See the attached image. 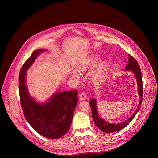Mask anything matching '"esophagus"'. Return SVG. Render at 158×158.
Wrapping results in <instances>:
<instances>
[{
	"mask_svg": "<svg viewBox=\"0 0 158 158\" xmlns=\"http://www.w3.org/2000/svg\"><path fill=\"white\" fill-rule=\"evenodd\" d=\"M86 98V94L83 92L81 93V94L79 95V99L81 100H85Z\"/></svg>",
	"mask_w": 158,
	"mask_h": 158,
	"instance_id": "obj_1",
	"label": "esophagus"
}]
</instances>
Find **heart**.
I'll return each instance as SVG.
<instances>
[{
	"label": "heart",
	"instance_id": "1",
	"mask_svg": "<svg viewBox=\"0 0 158 158\" xmlns=\"http://www.w3.org/2000/svg\"><path fill=\"white\" fill-rule=\"evenodd\" d=\"M100 60L101 57L99 56H94L86 61L83 63L82 64H81L79 66V69L82 72L86 71L89 68H92L97 65ZM108 68L109 64L107 62L104 61L100 63L92 72L90 75L91 81L95 84H98L99 83L101 82L104 80L107 73ZM72 76L76 79L79 78V75L76 72H73L72 73Z\"/></svg>",
	"mask_w": 158,
	"mask_h": 158
}]
</instances>
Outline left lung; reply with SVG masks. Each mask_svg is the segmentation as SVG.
<instances>
[{
  "instance_id": "obj_1",
  "label": "left lung",
  "mask_w": 158,
  "mask_h": 158,
  "mask_svg": "<svg viewBox=\"0 0 158 158\" xmlns=\"http://www.w3.org/2000/svg\"><path fill=\"white\" fill-rule=\"evenodd\" d=\"M126 70H131L133 73L135 74V78L137 79V85H138V92L139 95L140 96V102L139 106L135 110V113H134L130 117H129L125 121L118 123H110L104 120L102 118H100L98 115L97 107V100L95 98L91 99L89 101L92 118L95 126L99 128L101 131L105 133H113L115 131H120L121 129L126 127L128 123L133 119L136 114L139 111L140 107L142 102V97H143V83H142V72L141 69L140 68L139 64L135 59L131 56L130 54L128 55V63L126 66Z\"/></svg>"
}]
</instances>
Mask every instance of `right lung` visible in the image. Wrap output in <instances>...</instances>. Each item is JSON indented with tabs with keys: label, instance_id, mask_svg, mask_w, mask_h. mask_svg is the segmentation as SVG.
Returning a JSON list of instances; mask_svg holds the SVG:
<instances>
[{
	"label": "right lung",
	"instance_id": "1",
	"mask_svg": "<svg viewBox=\"0 0 158 158\" xmlns=\"http://www.w3.org/2000/svg\"><path fill=\"white\" fill-rule=\"evenodd\" d=\"M44 51H34L23 64L19 75V92L23 115L31 127L40 135L56 139L64 135L70 127L78 101L77 91L55 93L44 104L38 103L31 97L25 82L26 71L40 53Z\"/></svg>",
	"mask_w": 158,
	"mask_h": 158
}]
</instances>
